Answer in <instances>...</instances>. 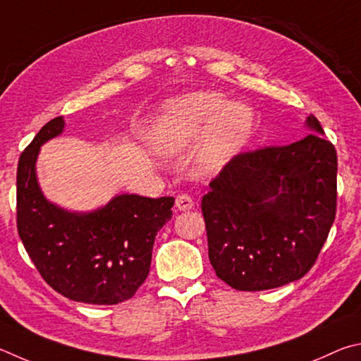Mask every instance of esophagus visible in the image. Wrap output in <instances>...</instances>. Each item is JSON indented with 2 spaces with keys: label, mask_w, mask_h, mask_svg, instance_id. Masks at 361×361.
I'll use <instances>...</instances> for the list:
<instances>
[{
  "label": "esophagus",
  "mask_w": 361,
  "mask_h": 361,
  "mask_svg": "<svg viewBox=\"0 0 361 361\" xmlns=\"http://www.w3.org/2000/svg\"><path fill=\"white\" fill-rule=\"evenodd\" d=\"M193 200H192V197H188V195H185V193H180L179 197L176 198V207L179 211H188V209H192L193 207Z\"/></svg>",
  "instance_id": "34e87169"
}]
</instances>
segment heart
<instances>
[{
  "instance_id": "1",
  "label": "heart",
  "mask_w": 361,
  "mask_h": 361,
  "mask_svg": "<svg viewBox=\"0 0 361 361\" xmlns=\"http://www.w3.org/2000/svg\"><path fill=\"white\" fill-rule=\"evenodd\" d=\"M252 123L254 117L244 104H226L222 94L198 92L168 107L152 144L161 155H171L190 147L204 135L198 154L200 168L204 173H216L247 141Z\"/></svg>"
}]
</instances>
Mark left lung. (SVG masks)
<instances>
[{
	"label": "left lung",
	"mask_w": 361,
	"mask_h": 361,
	"mask_svg": "<svg viewBox=\"0 0 361 361\" xmlns=\"http://www.w3.org/2000/svg\"><path fill=\"white\" fill-rule=\"evenodd\" d=\"M293 144L244 152L209 184L201 211L219 279L260 292L314 267L336 216L338 157L314 116Z\"/></svg>",
	"instance_id": "1"
}]
</instances>
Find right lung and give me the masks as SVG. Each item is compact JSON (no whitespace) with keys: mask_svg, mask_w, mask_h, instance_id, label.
Segmentation results:
<instances>
[{"mask_svg":"<svg viewBox=\"0 0 361 361\" xmlns=\"http://www.w3.org/2000/svg\"><path fill=\"white\" fill-rule=\"evenodd\" d=\"M56 117L22 152L17 166V230L31 262L55 292L87 305L130 300L149 274L157 233L173 216V197L117 195L90 212L44 197L36 176L41 145L60 136Z\"/></svg>","mask_w":361,"mask_h":361,"instance_id":"obj_1","label":"right lung"}]
</instances>
